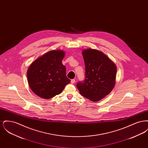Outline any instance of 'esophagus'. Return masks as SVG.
<instances>
[{"label": "esophagus", "mask_w": 148, "mask_h": 148, "mask_svg": "<svg viewBox=\"0 0 148 148\" xmlns=\"http://www.w3.org/2000/svg\"><path fill=\"white\" fill-rule=\"evenodd\" d=\"M75 79H71V84L75 83Z\"/></svg>", "instance_id": "obj_1"}]
</instances>
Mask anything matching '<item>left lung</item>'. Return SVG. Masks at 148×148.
I'll return each instance as SVG.
<instances>
[{"label":"left lung","instance_id":"left-lung-1","mask_svg":"<svg viewBox=\"0 0 148 148\" xmlns=\"http://www.w3.org/2000/svg\"><path fill=\"white\" fill-rule=\"evenodd\" d=\"M85 67V78L78 82L77 87L84 97L98 101L113 90L116 74V66L101 51L93 49L82 51Z\"/></svg>","mask_w":148,"mask_h":148}]
</instances>
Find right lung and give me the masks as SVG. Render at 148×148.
Wrapping results in <instances>:
<instances>
[{
  "label": "right lung",
  "instance_id": "obj_1",
  "mask_svg": "<svg viewBox=\"0 0 148 148\" xmlns=\"http://www.w3.org/2000/svg\"><path fill=\"white\" fill-rule=\"evenodd\" d=\"M64 56L63 50H51L36 59L29 67V85L38 97L51 98L60 94L65 85L71 82L62 62Z\"/></svg>",
  "mask_w": 148,
  "mask_h": 148
}]
</instances>
